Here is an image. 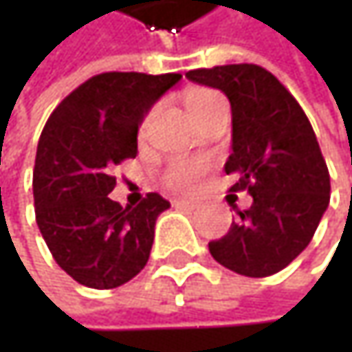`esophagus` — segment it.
<instances>
[{"label": "esophagus", "mask_w": 352, "mask_h": 352, "mask_svg": "<svg viewBox=\"0 0 352 352\" xmlns=\"http://www.w3.org/2000/svg\"><path fill=\"white\" fill-rule=\"evenodd\" d=\"M173 204L179 206V208H187V210H195V208H199V201H195V199H175Z\"/></svg>", "instance_id": "obj_1"}]
</instances>
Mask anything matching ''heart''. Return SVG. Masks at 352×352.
<instances>
[{"label":"heart","instance_id":"obj_1","mask_svg":"<svg viewBox=\"0 0 352 352\" xmlns=\"http://www.w3.org/2000/svg\"><path fill=\"white\" fill-rule=\"evenodd\" d=\"M222 98L212 91V89H206V87H189L185 89L183 94V102H185V107L187 111L193 116L201 113L206 107H210L212 104L220 102ZM146 124H148V118H144L142 126H140V136H144L146 132ZM206 171V163L201 161H193V159H175L169 163V167L165 169L163 173V183L175 191H189L197 185L199 177L204 175Z\"/></svg>","mask_w":352,"mask_h":352}]
</instances>
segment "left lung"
<instances>
[{"instance_id": "obj_1", "label": "left lung", "mask_w": 352, "mask_h": 352, "mask_svg": "<svg viewBox=\"0 0 352 352\" xmlns=\"http://www.w3.org/2000/svg\"><path fill=\"white\" fill-rule=\"evenodd\" d=\"M185 77L230 100L232 155L224 171L236 177L232 193L252 195L230 230L208 245L210 252L239 275L279 273L310 245L330 201L314 128L285 85L258 65L195 69Z\"/></svg>"}]
</instances>
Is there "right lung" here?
<instances>
[{"instance_id":"right-lung-1","label":"right lung","mask_w":352,"mask_h":352,"mask_svg":"<svg viewBox=\"0 0 352 352\" xmlns=\"http://www.w3.org/2000/svg\"><path fill=\"white\" fill-rule=\"evenodd\" d=\"M179 73H102L71 91L50 113L36 151V224L56 265L94 289L136 277L155 241V222L171 204L148 193L122 208L107 193L111 167L138 153V126Z\"/></svg>"}]
</instances>
